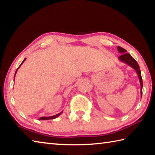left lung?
<instances>
[{"instance_id":"1","label":"left lung","mask_w":155,"mask_h":155,"mask_svg":"<svg viewBox=\"0 0 155 155\" xmlns=\"http://www.w3.org/2000/svg\"><path fill=\"white\" fill-rule=\"evenodd\" d=\"M117 49H118V51L119 52L120 54H122L120 57H118V60L121 61L122 62H124V63L130 66V67H132L137 72L138 77H139V78L140 84V97L142 98L143 80H142V77H141V72H140L139 64H138L137 62L134 60L132 56H131L129 53H127V51L125 50V49L119 47V46H118L117 47Z\"/></svg>"}]
</instances>
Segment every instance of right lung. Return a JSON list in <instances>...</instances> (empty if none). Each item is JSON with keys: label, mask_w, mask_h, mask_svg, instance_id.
Returning a JSON list of instances; mask_svg holds the SVG:
<instances>
[{"label": "right lung", "mask_w": 155, "mask_h": 155, "mask_svg": "<svg viewBox=\"0 0 155 155\" xmlns=\"http://www.w3.org/2000/svg\"><path fill=\"white\" fill-rule=\"evenodd\" d=\"M25 60H26V58L24 59V61H23L22 62V63L21 64V65L19 66L18 68L17 69H16V72H15V75H16V72H17V71H18V68H20V67H21V66L22 65V64L23 63V62H24L25 61ZM62 111L61 112V113H58V114H56V115H53V116H51V117H41L40 118H39V120H50V119H54V118H56L57 117H58V116H60V115L62 114Z\"/></svg>", "instance_id": "right-lung-1"}]
</instances>
